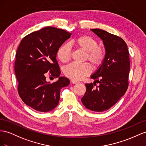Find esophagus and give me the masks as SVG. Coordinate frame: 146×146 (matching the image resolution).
<instances>
[{
  "mask_svg": "<svg viewBox=\"0 0 146 146\" xmlns=\"http://www.w3.org/2000/svg\"><path fill=\"white\" fill-rule=\"evenodd\" d=\"M71 82H72V83H73V84H76V83H79V81H76V80H72V81H71Z\"/></svg>",
  "mask_w": 146,
  "mask_h": 146,
  "instance_id": "obj_1",
  "label": "esophagus"
}]
</instances>
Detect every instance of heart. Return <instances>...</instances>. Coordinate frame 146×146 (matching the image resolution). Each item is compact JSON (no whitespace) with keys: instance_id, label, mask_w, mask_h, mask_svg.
<instances>
[{"instance_id":"b5f03b06","label":"heart","mask_w":146,"mask_h":146,"mask_svg":"<svg viewBox=\"0 0 146 146\" xmlns=\"http://www.w3.org/2000/svg\"><path fill=\"white\" fill-rule=\"evenodd\" d=\"M71 44L78 48L86 52V59H88L94 66H98L102 63L105 57V50L98 46L97 40L89 35H81L71 41ZM58 58L62 63L68 62L72 56L70 46L67 43L63 44L57 52ZM91 72V66L88 63H73L66 66L63 72L65 75L73 80H79L89 75Z\"/></svg>"}]
</instances>
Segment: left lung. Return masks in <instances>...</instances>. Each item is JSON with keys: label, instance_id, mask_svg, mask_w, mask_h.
<instances>
[{"label": "left lung", "instance_id": "8db88e82", "mask_svg": "<svg viewBox=\"0 0 146 146\" xmlns=\"http://www.w3.org/2000/svg\"><path fill=\"white\" fill-rule=\"evenodd\" d=\"M91 30L103 41L106 54L101 65L91 76L94 82L86 87L81 102L93 111L107 110L125 94L130 68L128 46L122 38L100 29ZM99 83L94 88V86Z\"/></svg>", "mask_w": 146, "mask_h": 146}]
</instances>
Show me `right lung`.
Instances as JSON below:
<instances>
[{"label": "right lung", "instance_id": "obj_1", "mask_svg": "<svg viewBox=\"0 0 146 146\" xmlns=\"http://www.w3.org/2000/svg\"><path fill=\"white\" fill-rule=\"evenodd\" d=\"M71 35L63 29L48 27L21 40L15 62L18 92L25 104L33 109L42 112L54 109L59 102L61 89L69 85L68 78L60 76L56 57L58 48ZM47 72L58 80L53 84L47 82Z\"/></svg>", "mask_w": 146, "mask_h": 146}]
</instances>
